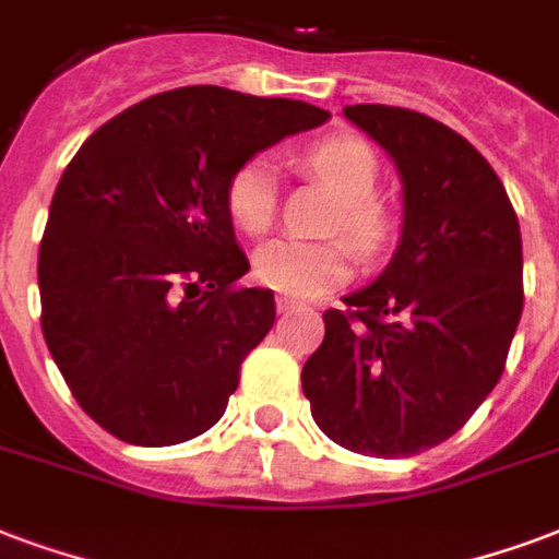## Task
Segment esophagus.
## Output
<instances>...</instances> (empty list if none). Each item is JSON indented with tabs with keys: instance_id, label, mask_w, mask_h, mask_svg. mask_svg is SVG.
Instances as JSON below:
<instances>
[{
	"instance_id": "1",
	"label": "esophagus",
	"mask_w": 559,
	"mask_h": 559,
	"mask_svg": "<svg viewBox=\"0 0 559 559\" xmlns=\"http://www.w3.org/2000/svg\"><path fill=\"white\" fill-rule=\"evenodd\" d=\"M297 309V300H288V297H276V312L285 314V312H295Z\"/></svg>"
}]
</instances>
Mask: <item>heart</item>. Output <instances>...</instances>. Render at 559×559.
<instances>
[{
	"label": "heart",
	"instance_id": "b5f03b06",
	"mask_svg": "<svg viewBox=\"0 0 559 559\" xmlns=\"http://www.w3.org/2000/svg\"><path fill=\"white\" fill-rule=\"evenodd\" d=\"M300 165L338 197V212L330 221L354 250L371 259L389 245L394 229L392 209L377 197L380 158L362 138L330 135L300 153ZM226 212L241 233L262 235L276 215V174L267 158H250L226 182ZM350 247L342 238L300 241L271 238L253 253L255 283L276 295L312 300L347 283Z\"/></svg>",
	"mask_w": 559,
	"mask_h": 559
}]
</instances>
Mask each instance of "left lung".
I'll return each instance as SVG.
<instances>
[{
  "mask_svg": "<svg viewBox=\"0 0 559 559\" xmlns=\"http://www.w3.org/2000/svg\"><path fill=\"white\" fill-rule=\"evenodd\" d=\"M404 182L392 262L324 312L304 365L314 424L354 454L413 456L454 436L501 380L522 318V233L484 155L394 105H344Z\"/></svg>",
  "mask_w": 559,
  "mask_h": 559,
  "instance_id": "left-lung-1",
  "label": "left lung"
}]
</instances>
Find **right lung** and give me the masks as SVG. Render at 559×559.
I'll return each instance as SVG.
<instances>
[{"label":"right lung","mask_w":559,"mask_h":559,"mask_svg":"<svg viewBox=\"0 0 559 559\" xmlns=\"http://www.w3.org/2000/svg\"><path fill=\"white\" fill-rule=\"evenodd\" d=\"M330 117L300 99L215 85L126 108L67 165L46 221L40 326L79 406L129 444L165 448L221 421L247 354L274 326L226 182Z\"/></svg>","instance_id":"1"}]
</instances>
